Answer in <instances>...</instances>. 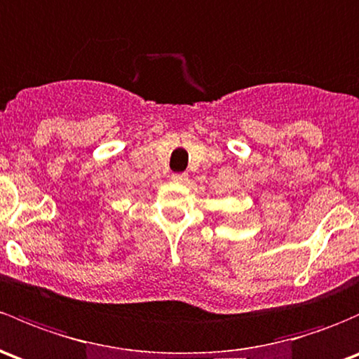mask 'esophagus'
I'll return each mask as SVG.
<instances>
[{
  "mask_svg": "<svg viewBox=\"0 0 359 359\" xmlns=\"http://www.w3.org/2000/svg\"><path fill=\"white\" fill-rule=\"evenodd\" d=\"M187 179H189V175H187L186 172H180V173H172V180H173V182H186Z\"/></svg>",
  "mask_w": 359,
  "mask_h": 359,
  "instance_id": "1",
  "label": "esophagus"
}]
</instances>
